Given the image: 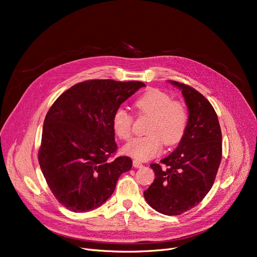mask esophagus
<instances>
[{"mask_svg":"<svg viewBox=\"0 0 257 257\" xmlns=\"http://www.w3.org/2000/svg\"><path fill=\"white\" fill-rule=\"evenodd\" d=\"M133 167L136 168V169H140V168H143L144 165L141 164V163H139V161H137V160H134V161H133Z\"/></svg>","mask_w":257,"mask_h":257,"instance_id":"esophagus-1","label":"esophagus"}]
</instances>
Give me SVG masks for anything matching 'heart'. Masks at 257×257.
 <instances>
[{"instance_id":"b5f03b06","label":"heart","mask_w":257,"mask_h":257,"mask_svg":"<svg viewBox=\"0 0 257 257\" xmlns=\"http://www.w3.org/2000/svg\"><path fill=\"white\" fill-rule=\"evenodd\" d=\"M134 106L140 114L150 116L147 128L149 134L128 142L123 147L126 155L144 161L159 154L163 143L174 146L181 142L188 125V113L182 103L173 101L169 94L158 89H151L139 97ZM132 124V115L123 108L113 112L111 126L118 139H130Z\"/></svg>"}]
</instances>
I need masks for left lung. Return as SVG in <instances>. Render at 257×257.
Returning a JSON list of instances; mask_svg holds the SVG:
<instances>
[{"label": "left lung", "instance_id": "obj_1", "mask_svg": "<svg viewBox=\"0 0 257 257\" xmlns=\"http://www.w3.org/2000/svg\"><path fill=\"white\" fill-rule=\"evenodd\" d=\"M178 87L188 109V125L178 147L161 165L152 164L155 179L144 192L147 203L167 215H178L204 199L214 182L222 159V132L209 101L186 84L169 80Z\"/></svg>", "mask_w": 257, "mask_h": 257}]
</instances>
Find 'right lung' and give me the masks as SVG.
<instances>
[{"mask_svg":"<svg viewBox=\"0 0 257 257\" xmlns=\"http://www.w3.org/2000/svg\"><path fill=\"white\" fill-rule=\"evenodd\" d=\"M146 86L140 81L87 80L65 90L53 103L43 127L40 169L51 192L67 209L98 208L114 192L118 177L132 167L116 152L113 112Z\"/></svg>","mask_w":257,"mask_h":257,"instance_id":"1","label":"right lung"}]
</instances>
